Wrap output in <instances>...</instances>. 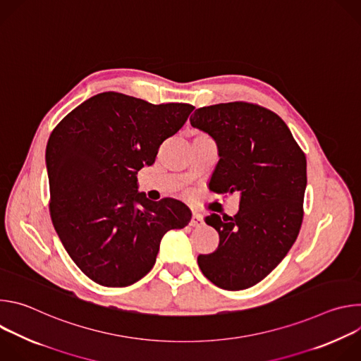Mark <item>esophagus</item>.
Returning <instances> with one entry per match:
<instances>
[{
  "label": "esophagus",
  "instance_id": "esophagus-1",
  "mask_svg": "<svg viewBox=\"0 0 361 361\" xmlns=\"http://www.w3.org/2000/svg\"><path fill=\"white\" fill-rule=\"evenodd\" d=\"M202 224V216L197 212H192V217H191V221H190V226L192 227H200Z\"/></svg>",
  "mask_w": 361,
  "mask_h": 361
}]
</instances>
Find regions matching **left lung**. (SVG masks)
<instances>
[{"label": "left lung", "mask_w": 361, "mask_h": 361, "mask_svg": "<svg viewBox=\"0 0 361 361\" xmlns=\"http://www.w3.org/2000/svg\"><path fill=\"white\" fill-rule=\"evenodd\" d=\"M190 123L219 145L210 190L240 194L234 217L204 219L219 231L220 243L214 252L198 255V267L220 288H248L279 266L298 235L305 154L276 113L251 102L202 107Z\"/></svg>", "instance_id": "left-lung-1"}]
</instances>
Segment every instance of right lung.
Segmentation results:
<instances>
[{"instance_id":"right-lung-1","label":"right lung","mask_w":361,"mask_h":361,"mask_svg":"<svg viewBox=\"0 0 361 361\" xmlns=\"http://www.w3.org/2000/svg\"><path fill=\"white\" fill-rule=\"evenodd\" d=\"M192 110L107 91L84 101L51 133V220L73 262L97 284H134L156 263L163 235L190 223L184 202L138 192L137 174L154 164L163 141Z\"/></svg>"}]
</instances>
